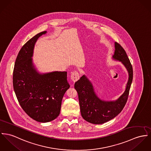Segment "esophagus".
Wrapping results in <instances>:
<instances>
[{
    "label": "esophagus",
    "instance_id": "obj_1",
    "mask_svg": "<svg viewBox=\"0 0 151 151\" xmlns=\"http://www.w3.org/2000/svg\"><path fill=\"white\" fill-rule=\"evenodd\" d=\"M80 78V75L78 71H73V72H72L71 73V76H70V79L72 80V81L73 82H76L78 81Z\"/></svg>",
    "mask_w": 151,
    "mask_h": 151
}]
</instances>
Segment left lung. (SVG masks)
Returning a JSON list of instances; mask_svg holds the SVG:
<instances>
[{"mask_svg":"<svg viewBox=\"0 0 151 151\" xmlns=\"http://www.w3.org/2000/svg\"><path fill=\"white\" fill-rule=\"evenodd\" d=\"M113 58L121 61L129 73L126 90L116 101H104L100 99L94 92L92 83L85 75L75 83V88L78 93L81 116L90 123L102 124L111 120L121 112L127 102L133 80V68L125 50L116 42Z\"/></svg>","mask_w":151,"mask_h":151,"instance_id":"1","label":"left lung"}]
</instances>
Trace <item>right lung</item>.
Wrapping results in <instances>:
<instances>
[{"mask_svg": "<svg viewBox=\"0 0 151 151\" xmlns=\"http://www.w3.org/2000/svg\"><path fill=\"white\" fill-rule=\"evenodd\" d=\"M46 31L29 40L18 53L13 71V87L24 111L40 122H47L60 114L63 96L70 86L67 72L39 73L32 56L35 43Z\"/></svg>", "mask_w": 151, "mask_h": 151, "instance_id": "obj_1", "label": "right lung"}]
</instances>
